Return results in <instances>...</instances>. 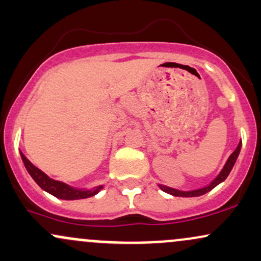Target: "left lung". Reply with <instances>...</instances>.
I'll return each mask as SVG.
<instances>
[{"mask_svg": "<svg viewBox=\"0 0 261 261\" xmlns=\"http://www.w3.org/2000/svg\"><path fill=\"white\" fill-rule=\"evenodd\" d=\"M240 148H242V141H240L239 145L237 146V148L234 150V152L229 156V159L227 160V162H225L223 170L220 171V173L210 183V185L205 186V187L198 188V190H193V191H179V190H176V188H171V187H167V186H163V185H159V187L161 188L163 192H166V193L172 194V196H176V197H198V196H202V194H205L207 192L212 191L214 187H216V186H218L219 183H222L225 178H227L228 174L230 173L231 168H233L234 163H236V161H237L238 156H239Z\"/></svg>", "mask_w": 261, "mask_h": 261, "instance_id": "obj_1", "label": "left lung"}]
</instances>
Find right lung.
Instances as JSON below:
<instances>
[{
  "label": "right lung",
  "mask_w": 261,
  "mask_h": 261,
  "mask_svg": "<svg viewBox=\"0 0 261 261\" xmlns=\"http://www.w3.org/2000/svg\"><path fill=\"white\" fill-rule=\"evenodd\" d=\"M22 161L24 163V167L27 168L28 173L31 174V177L36 181L37 185L44 190L48 193L53 194L54 197L65 200H73V199H83V198H89L91 196H95L98 192L101 190L102 186H98V187H94L91 190H79V188H74L68 186L67 183H63L61 181H56V179H51L50 177H48L43 171L37 168L23 153L21 152Z\"/></svg>",
  "instance_id": "obj_1"
}]
</instances>
